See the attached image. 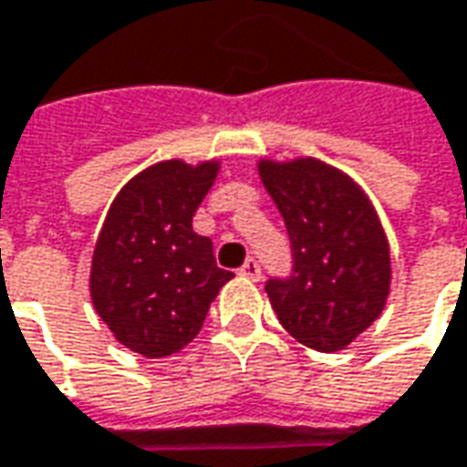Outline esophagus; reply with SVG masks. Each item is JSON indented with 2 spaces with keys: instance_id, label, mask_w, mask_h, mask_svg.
<instances>
[{
  "instance_id": "obj_1",
  "label": "esophagus",
  "mask_w": 467,
  "mask_h": 467,
  "mask_svg": "<svg viewBox=\"0 0 467 467\" xmlns=\"http://www.w3.org/2000/svg\"><path fill=\"white\" fill-rule=\"evenodd\" d=\"M242 273L244 278H252V280H260L262 278V265L257 260H246L242 265Z\"/></svg>"
}]
</instances>
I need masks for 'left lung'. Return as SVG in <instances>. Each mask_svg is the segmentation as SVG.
Segmentation results:
<instances>
[{
	"label": "left lung",
	"instance_id": "8db88e82",
	"mask_svg": "<svg viewBox=\"0 0 467 467\" xmlns=\"http://www.w3.org/2000/svg\"><path fill=\"white\" fill-rule=\"evenodd\" d=\"M291 242V273L265 283L280 325L314 350H340L382 314L389 246L361 189L322 161L260 163Z\"/></svg>",
	"mask_w": 467,
	"mask_h": 467
}]
</instances>
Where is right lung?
<instances>
[{"instance_id": "add662e5", "label": "right lung", "mask_w": 467, "mask_h": 467, "mask_svg": "<svg viewBox=\"0 0 467 467\" xmlns=\"http://www.w3.org/2000/svg\"><path fill=\"white\" fill-rule=\"evenodd\" d=\"M218 163H155L121 189L100 228L90 296L119 343L148 358L182 350L200 332L225 280L213 242L192 218Z\"/></svg>"}]
</instances>
